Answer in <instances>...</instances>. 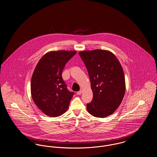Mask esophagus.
<instances>
[{"mask_svg":"<svg viewBox=\"0 0 157 157\" xmlns=\"http://www.w3.org/2000/svg\"><path fill=\"white\" fill-rule=\"evenodd\" d=\"M82 94V90H80V91L77 92V94H78V95H80V94Z\"/></svg>","mask_w":157,"mask_h":157,"instance_id":"esophagus-1","label":"esophagus"}]
</instances>
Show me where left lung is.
Instances as JSON below:
<instances>
[{
    "mask_svg": "<svg viewBox=\"0 0 157 157\" xmlns=\"http://www.w3.org/2000/svg\"><path fill=\"white\" fill-rule=\"evenodd\" d=\"M90 77L93 99L87 104L88 113L95 117L111 115L120 105L125 94L124 74L114 53L94 49L78 53Z\"/></svg>",
    "mask_w": 157,
    "mask_h": 157,
    "instance_id": "left-lung-1",
    "label": "left lung"
}]
</instances>
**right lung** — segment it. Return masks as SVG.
I'll return each instance as SVG.
<instances>
[{"instance_id": "1", "label": "right lung", "mask_w": 157, "mask_h": 157, "mask_svg": "<svg viewBox=\"0 0 157 157\" xmlns=\"http://www.w3.org/2000/svg\"><path fill=\"white\" fill-rule=\"evenodd\" d=\"M76 52L50 51L36 66L31 80V94L35 104L45 115L58 117L68 108L74 93L68 90L62 73L65 64Z\"/></svg>"}]
</instances>
